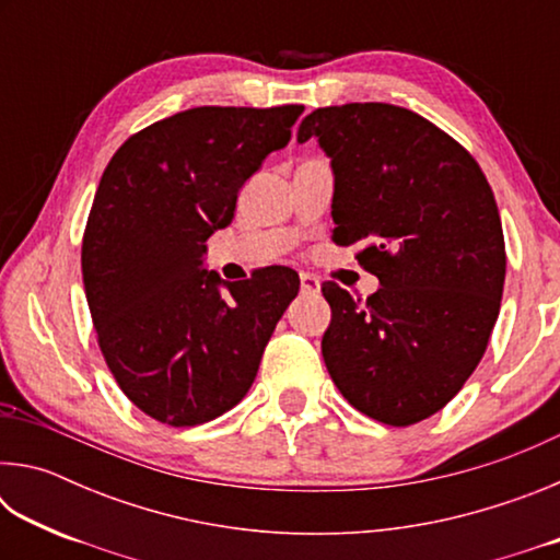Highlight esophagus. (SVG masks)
Segmentation results:
<instances>
[{
    "label": "esophagus",
    "mask_w": 560,
    "mask_h": 560,
    "mask_svg": "<svg viewBox=\"0 0 560 560\" xmlns=\"http://www.w3.org/2000/svg\"><path fill=\"white\" fill-rule=\"evenodd\" d=\"M301 291L303 293H318L320 281L314 277V273H301Z\"/></svg>",
    "instance_id": "obj_1"
}]
</instances>
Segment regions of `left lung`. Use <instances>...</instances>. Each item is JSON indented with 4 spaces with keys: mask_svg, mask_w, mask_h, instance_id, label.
Returning a JSON list of instances; mask_svg holds the SVG:
<instances>
[{
    "mask_svg": "<svg viewBox=\"0 0 560 560\" xmlns=\"http://www.w3.org/2000/svg\"><path fill=\"white\" fill-rule=\"evenodd\" d=\"M334 167V240L363 244L358 261L381 289L365 301L326 281L330 326L320 340L346 400L407 428L440 412L485 355L506 277L494 192L447 132L390 103L308 113Z\"/></svg>",
    "mask_w": 560,
    "mask_h": 560,
    "instance_id": "8db88e82",
    "label": "left lung"
}]
</instances>
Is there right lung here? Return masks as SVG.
Masks as SVG:
<instances>
[{"label": "right lung", "instance_id": "1", "mask_svg": "<svg viewBox=\"0 0 560 560\" xmlns=\"http://www.w3.org/2000/svg\"><path fill=\"white\" fill-rule=\"evenodd\" d=\"M303 106L189 108L136 132L110 158L83 234L81 271L98 346L128 400L195 428L242 400L299 273L244 281L207 271V240L236 195L289 145Z\"/></svg>", "mask_w": 560, "mask_h": 560}]
</instances>
